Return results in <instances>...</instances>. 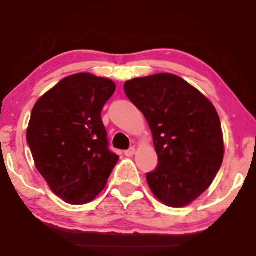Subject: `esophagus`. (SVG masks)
Instances as JSON below:
<instances>
[{
	"label": "esophagus",
	"instance_id": "1",
	"mask_svg": "<svg viewBox=\"0 0 256 256\" xmlns=\"http://www.w3.org/2000/svg\"><path fill=\"white\" fill-rule=\"evenodd\" d=\"M134 152H136V149H134V146H131L130 149H128V150L124 152V154L126 155V156L130 158V156H134Z\"/></svg>",
	"mask_w": 256,
	"mask_h": 256
}]
</instances>
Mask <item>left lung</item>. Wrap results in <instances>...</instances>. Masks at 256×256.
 Listing matches in <instances>:
<instances>
[{
    "instance_id": "left-lung-1",
    "label": "left lung",
    "mask_w": 256,
    "mask_h": 256,
    "mask_svg": "<svg viewBox=\"0 0 256 256\" xmlns=\"http://www.w3.org/2000/svg\"><path fill=\"white\" fill-rule=\"evenodd\" d=\"M126 96L143 113L158 162L146 173L162 204L184 207L212 184L224 158V138L216 108L198 89L171 73L134 78Z\"/></svg>"
}]
</instances>
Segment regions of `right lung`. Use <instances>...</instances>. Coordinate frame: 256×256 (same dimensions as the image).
I'll list each match as a JSON object with an SVG mask.
<instances>
[{
    "label": "right lung",
    "mask_w": 256,
    "mask_h": 256,
    "mask_svg": "<svg viewBox=\"0 0 256 256\" xmlns=\"http://www.w3.org/2000/svg\"><path fill=\"white\" fill-rule=\"evenodd\" d=\"M114 91L110 79L78 73L46 91L32 110L26 140L34 165L67 204L92 201L118 162L101 119Z\"/></svg>",
    "instance_id": "1"
}]
</instances>
